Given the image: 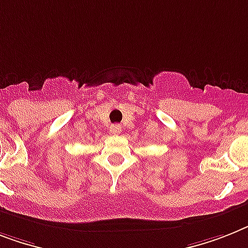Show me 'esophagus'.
<instances>
[{
  "mask_svg": "<svg viewBox=\"0 0 248 248\" xmlns=\"http://www.w3.org/2000/svg\"><path fill=\"white\" fill-rule=\"evenodd\" d=\"M120 130H122V128H120L119 125H114L112 126V134H118V133H120Z\"/></svg>",
  "mask_w": 248,
  "mask_h": 248,
  "instance_id": "1",
  "label": "esophagus"
}]
</instances>
